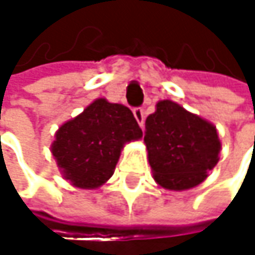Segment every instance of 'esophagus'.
Instances as JSON below:
<instances>
[{
	"mask_svg": "<svg viewBox=\"0 0 255 255\" xmlns=\"http://www.w3.org/2000/svg\"><path fill=\"white\" fill-rule=\"evenodd\" d=\"M132 114H134V118H135V121L138 123V126L141 128L144 127V111H143L141 108H135V109L132 111Z\"/></svg>",
	"mask_w": 255,
	"mask_h": 255,
	"instance_id": "esophagus-1",
	"label": "esophagus"
}]
</instances>
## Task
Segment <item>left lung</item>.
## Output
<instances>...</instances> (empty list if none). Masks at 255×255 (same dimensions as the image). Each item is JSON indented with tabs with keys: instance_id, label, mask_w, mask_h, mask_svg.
Listing matches in <instances>:
<instances>
[{
	"instance_id": "8db88e82",
	"label": "left lung",
	"mask_w": 255,
	"mask_h": 255,
	"mask_svg": "<svg viewBox=\"0 0 255 255\" xmlns=\"http://www.w3.org/2000/svg\"><path fill=\"white\" fill-rule=\"evenodd\" d=\"M144 143L155 181L170 190L202 183L217 165L222 149L211 123L171 100L158 102L146 118Z\"/></svg>"
}]
</instances>
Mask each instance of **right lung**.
<instances>
[{
    "instance_id": "obj_1",
    "label": "right lung",
    "mask_w": 255,
    "mask_h": 255,
    "mask_svg": "<svg viewBox=\"0 0 255 255\" xmlns=\"http://www.w3.org/2000/svg\"><path fill=\"white\" fill-rule=\"evenodd\" d=\"M141 135L127 106L97 99L57 129L51 153L75 187L96 189L112 177L124 144Z\"/></svg>"
}]
</instances>
